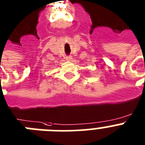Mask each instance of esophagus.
I'll list each match as a JSON object with an SVG mask.
<instances>
[{
	"instance_id": "esophagus-1",
	"label": "esophagus",
	"mask_w": 145,
	"mask_h": 145,
	"mask_svg": "<svg viewBox=\"0 0 145 145\" xmlns=\"http://www.w3.org/2000/svg\"><path fill=\"white\" fill-rule=\"evenodd\" d=\"M72 57H66V60H69V61H71L72 60Z\"/></svg>"
}]
</instances>
